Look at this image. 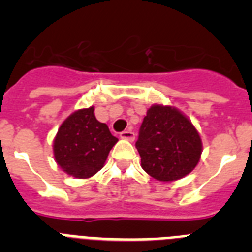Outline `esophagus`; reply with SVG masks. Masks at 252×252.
Listing matches in <instances>:
<instances>
[{
	"mask_svg": "<svg viewBox=\"0 0 252 252\" xmlns=\"http://www.w3.org/2000/svg\"><path fill=\"white\" fill-rule=\"evenodd\" d=\"M120 137L124 140H128V141H133V140H135V133H133L131 130L122 131V132L120 133Z\"/></svg>",
	"mask_w": 252,
	"mask_h": 252,
	"instance_id": "34e87169",
	"label": "esophagus"
}]
</instances>
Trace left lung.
I'll return each mask as SVG.
<instances>
[{"label":"left lung","mask_w":252,"mask_h":252,"mask_svg":"<svg viewBox=\"0 0 252 252\" xmlns=\"http://www.w3.org/2000/svg\"><path fill=\"white\" fill-rule=\"evenodd\" d=\"M141 168L154 179L173 182L188 175L201 159L202 140L190 120L175 107L153 104L136 141Z\"/></svg>","instance_id":"left-lung-1"}]
</instances>
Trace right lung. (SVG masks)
<instances>
[{"label": "right lung", "mask_w": 252, "mask_h": 252, "mask_svg": "<svg viewBox=\"0 0 252 252\" xmlns=\"http://www.w3.org/2000/svg\"><path fill=\"white\" fill-rule=\"evenodd\" d=\"M119 141L94 116V107L82 108L60 125L53 144L58 165L66 174L87 179L103 168L108 153Z\"/></svg>", "instance_id": "add662e5"}]
</instances>
